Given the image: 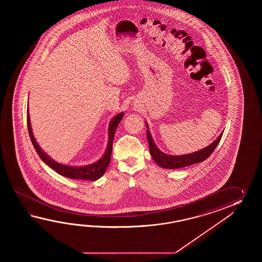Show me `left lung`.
Listing matches in <instances>:
<instances>
[{
    "label": "left lung",
    "mask_w": 262,
    "mask_h": 262,
    "mask_svg": "<svg viewBox=\"0 0 262 262\" xmlns=\"http://www.w3.org/2000/svg\"><path fill=\"white\" fill-rule=\"evenodd\" d=\"M145 123H146V127H147V139L149 142L150 156L159 167H165L167 169H175V168L187 167L190 165H194L196 163L206 160L207 158L212 155V151L216 148V146L223 136L222 132L212 143L208 145L207 147L201 149V150L195 151V152L188 154V155H183V156H171V155H167V154L163 152L161 150H159L157 148V146L151 137V134L149 131L148 123L146 122Z\"/></svg>",
    "instance_id": "1"
}]
</instances>
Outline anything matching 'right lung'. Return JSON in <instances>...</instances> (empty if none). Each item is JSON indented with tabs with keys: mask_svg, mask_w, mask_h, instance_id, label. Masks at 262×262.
<instances>
[{
	"mask_svg": "<svg viewBox=\"0 0 262 262\" xmlns=\"http://www.w3.org/2000/svg\"><path fill=\"white\" fill-rule=\"evenodd\" d=\"M123 117V112L118 113L116 116L112 118V121L110 122L108 126V141L106 145V151L104 156L101 157L99 160L87 166H79V167H74V166H68L63 165L61 163L54 161L50 156H48L44 150L40 148L39 145L36 142L34 139V134L32 131L31 122H30V115H29V110L27 112V125H28L29 135L32 140V143L34 145V149L36 150L37 155L45 164H47L49 167H51L54 171L59 173L61 176L69 179H78V180H87V181H96L101 178L104 173L106 172V168L110 165L111 157H112V144H113V138L116 132L118 125L122 121Z\"/></svg>",
	"mask_w": 262,
	"mask_h": 262,
	"instance_id": "obj_1",
	"label": "right lung"
}]
</instances>
